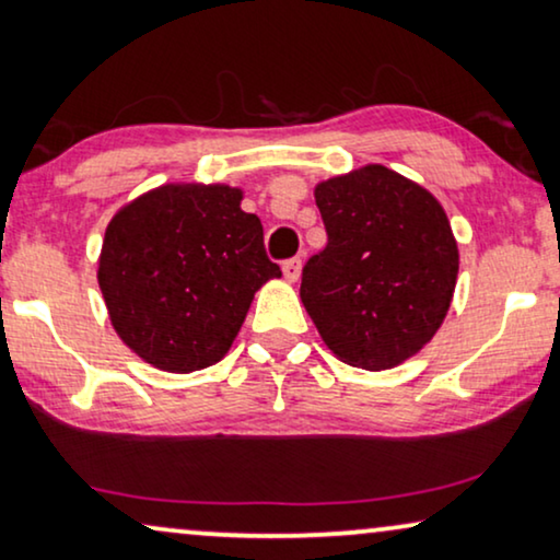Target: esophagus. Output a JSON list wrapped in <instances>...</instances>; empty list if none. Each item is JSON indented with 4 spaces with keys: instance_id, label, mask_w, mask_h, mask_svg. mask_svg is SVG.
<instances>
[{
    "instance_id": "34e87169",
    "label": "esophagus",
    "mask_w": 560,
    "mask_h": 560,
    "mask_svg": "<svg viewBox=\"0 0 560 560\" xmlns=\"http://www.w3.org/2000/svg\"><path fill=\"white\" fill-rule=\"evenodd\" d=\"M301 267H303L301 257H290V259H285V262H282V275H285V280L295 282L298 278H301Z\"/></svg>"
}]
</instances>
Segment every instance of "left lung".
I'll return each mask as SVG.
<instances>
[{"label": "left lung", "mask_w": 560, "mask_h": 560, "mask_svg": "<svg viewBox=\"0 0 560 560\" xmlns=\"http://www.w3.org/2000/svg\"><path fill=\"white\" fill-rule=\"evenodd\" d=\"M328 242L303 267L301 301L341 362L393 370L446 318L458 247L443 206L385 165L316 186Z\"/></svg>", "instance_id": "1"}]
</instances>
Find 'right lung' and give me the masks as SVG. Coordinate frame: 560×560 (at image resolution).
Instances as JSON below:
<instances>
[{"label":"right lung","instance_id":"1","mask_svg":"<svg viewBox=\"0 0 560 560\" xmlns=\"http://www.w3.org/2000/svg\"><path fill=\"white\" fill-rule=\"evenodd\" d=\"M242 190L171 183L114 213L98 257V288L119 339L163 372L217 364L252 298L280 267Z\"/></svg>","mask_w":560,"mask_h":560}]
</instances>
